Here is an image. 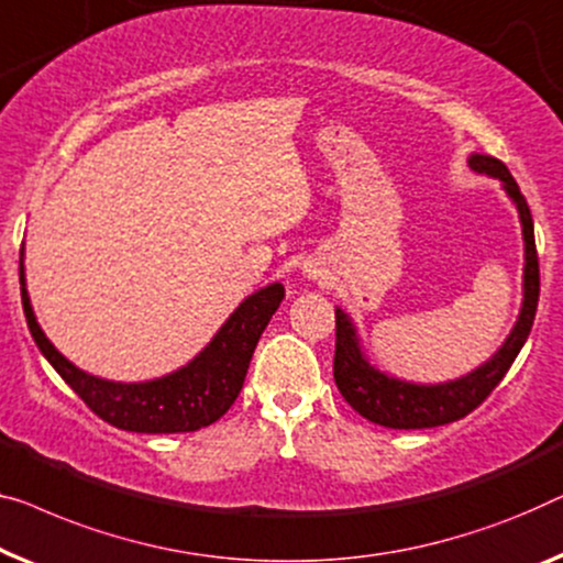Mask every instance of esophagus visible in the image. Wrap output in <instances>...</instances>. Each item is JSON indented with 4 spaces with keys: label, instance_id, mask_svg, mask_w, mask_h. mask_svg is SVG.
<instances>
[{
    "label": "esophagus",
    "instance_id": "1",
    "mask_svg": "<svg viewBox=\"0 0 563 563\" xmlns=\"http://www.w3.org/2000/svg\"><path fill=\"white\" fill-rule=\"evenodd\" d=\"M301 274H305L307 279H312V282L324 279V276H328V272H324V268L317 262H305V266H301Z\"/></svg>",
    "mask_w": 563,
    "mask_h": 563
}]
</instances>
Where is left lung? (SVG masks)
Here are the masks:
<instances>
[{
	"label": "left lung",
	"mask_w": 563,
	"mask_h": 563,
	"mask_svg": "<svg viewBox=\"0 0 563 563\" xmlns=\"http://www.w3.org/2000/svg\"><path fill=\"white\" fill-rule=\"evenodd\" d=\"M470 169L477 175L495 177L503 183V190L512 200L518 210L520 228H523V301H520L518 320L512 324L510 335L505 338L503 345L487 357L483 365L470 371L467 376L444 380V383H413L404 380L388 373L378 371L363 353L361 335L350 320L345 309H335V383L340 394L353 409L373 423L388 429H429L452 423L470 411H475L493 388L505 378V373L516 361L520 347L526 345L531 335L536 307H539L541 276H539V256H536V239H533V218L531 208L523 195H520L518 183L512 180L508 167L490 154H470Z\"/></svg>",
	"instance_id": "8db88e82"
}]
</instances>
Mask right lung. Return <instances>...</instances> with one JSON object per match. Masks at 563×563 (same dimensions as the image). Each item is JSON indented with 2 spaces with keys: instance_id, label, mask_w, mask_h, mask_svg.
<instances>
[{
  "instance_id": "add662e5",
  "label": "right lung",
  "mask_w": 563,
  "mask_h": 563,
  "mask_svg": "<svg viewBox=\"0 0 563 563\" xmlns=\"http://www.w3.org/2000/svg\"><path fill=\"white\" fill-rule=\"evenodd\" d=\"M20 291L27 328L47 363L84 398L96 417L136 434L198 431L221 419L239 398L256 342L284 299L282 284H268L243 299L213 340L183 368L162 378L121 383L80 371L47 340L30 305L27 282H24V249L20 251Z\"/></svg>"
}]
</instances>
